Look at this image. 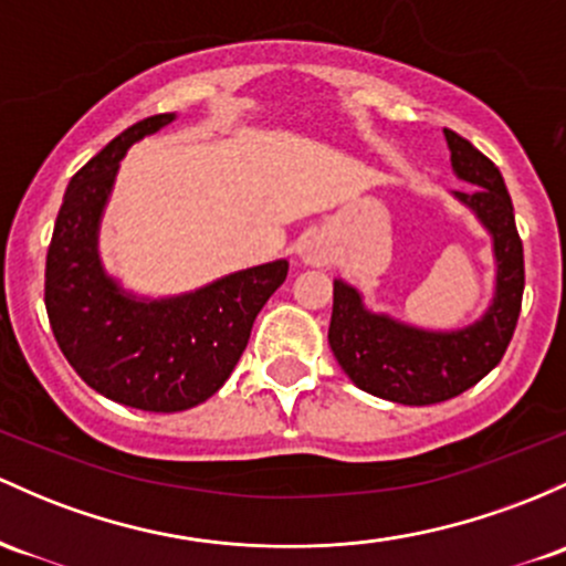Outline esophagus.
I'll use <instances>...</instances> for the list:
<instances>
[{
  "instance_id": "1",
  "label": "esophagus",
  "mask_w": 566,
  "mask_h": 566,
  "mask_svg": "<svg viewBox=\"0 0 566 566\" xmlns=\"http://www.w3.org/2000/svg\"><path fill=\"white\" fill-rule=\"evenodd\" d=\"M301 260L306 265H314V269H322V265H331L333 263V250L325 239L319 235H312L301 244Z\"/></svg>"
}]
</instances>
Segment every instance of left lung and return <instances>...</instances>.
<instances>
[{
  "instance_id": "8db88e82",
  "label": "left lung",
  "mask_w": 566,
  "mask_h": 566,
  "mask_svg": "<svg viewBox=\"0 0 566 566\" xmlns=\"http://www.w3.org/2000/svg\"><path fill=\"white\" fill-rule=\"evenodd\" d=\"M451 166L473 190L454 196L478 214L494 239L496 290L475 325L451 333L419 331L384 314H370L363 297L340 279L333 282L331 349L363 392L402 406H432L475 387L511 344L524 295V247L515 231L505 179L468 139L446 128Z\"/></svg>"
}]
</instances>
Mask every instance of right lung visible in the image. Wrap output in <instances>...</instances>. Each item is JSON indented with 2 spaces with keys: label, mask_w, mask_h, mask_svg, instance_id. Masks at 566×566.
<instances>
[{
  "label": "right lung",
  "mask_w": 566,
  "mask_h": 566,
  "mask_svg": "<svg viewBox=\"0 0 566 566\" xmlns=\"http://www.w3.org/2000/svg\"><path fill=\"white\" fill-rule=\"evenodd\" d=\"M174 112L145 117L72 177L45 263V308L77 376L109 400L153 413L188 411L233 374L254 316L287 279V260L222 276L196 293L139 301L98 260V222L123 155Z\"/></svg>",
  "instance_id": "obj_1"
}]
</instances>
